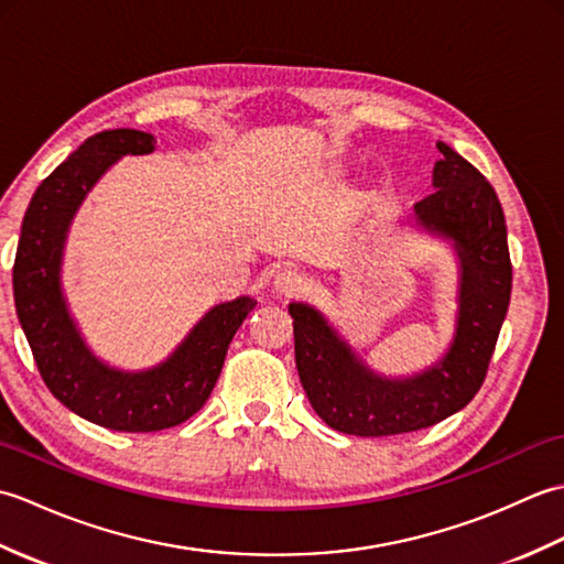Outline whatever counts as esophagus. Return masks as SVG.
Instances as JSON below:
<instances>
[{
	"label": "esophagus",
	"instance_id": "esophagus-1",
	"mask_svg": "<svg viewBox=\"0 0 564 564\" xmlns=\"http://www.w3.org/2000/svg\"><path fill=\"white\" fill-rule=\"evenodd\" d=\"M305 289H307V281L297 269H281L273 275V291L279 295L293 297V295L305 293Z\"/></svg>",
	"mask_w": 564,
	"mask_h": 564
}]
</instances>
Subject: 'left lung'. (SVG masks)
Here are the masks:
<instances>
[{
	"instance_id": "8db88e82",
	"label": "left lung",
	"mask_w": 564,
	"mask_h": 564,
	"mask_svg": "<svg viewBox=\"0 0 564 564\" xmlns=\"http://www.w3.org/2000/svg\"><path fill=\"white\" fill-rule=\"evenodd\" d=\"M434 188L414 203L422 230L453 242L460 263L455 334L434 366L406 378L370 370L327 317L291 303L295 366L313 410L351 436H394L434 426L460 412L482 388L511 297L505 210L492 184L438 142Z\"/></svg>"
}]
</instances>
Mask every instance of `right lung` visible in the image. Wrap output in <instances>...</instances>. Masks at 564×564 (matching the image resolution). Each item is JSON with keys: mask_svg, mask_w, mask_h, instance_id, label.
<instances>
[{"mask_svg": "<svg viewBox=\"0 0 564 564\" xmlns=\"http://www.w3.org/2000/svg\"><path fill=\"white\" fill-rule=\"evenodd\" d=\"M152 150L154 138L133 128L84 140L35 188L14 259L17 315L47 390L87 422L130 434L176 426L206 404L227 346L257 305L242 295L210 307L174 354L148 370L113 368L84 344L59 283L69 223L111 164Z\"/></svg>", "mask_w": 564, "mask_h": 564, "instance_id": "add662e5", "label": "right lung"}]
</instances>
